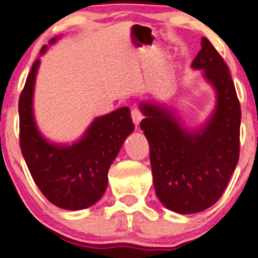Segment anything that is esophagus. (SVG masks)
<instances>
[{
	"label": "esophagus",
	"instance_id": "esophagus-1",
	"mask_svg": "<svg viewBox=\"0 0 258 258\" xmlns=\"http://www.w3.org/2000/svg\"><path fill=\"white\" fill-rule=\"evenodd\" d=\"M131 117H132V121H134V123L136 124V126H139L141 119H143V114H141V112L137 109V108H134V109H132Z\"/></svg>",
	"mask_w": 258,
	"mask_h": 258
}]
</instances>
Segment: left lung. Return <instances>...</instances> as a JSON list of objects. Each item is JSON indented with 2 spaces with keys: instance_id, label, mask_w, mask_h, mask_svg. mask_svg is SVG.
<instances>
[{
  "instance_id": "obj_1",
  "label": "left lung",
  "mask_w": 258,
  "mask_h": 258,
  "mask_svg": "<svg viewBox=\"0 0 258 258\" xmlns=\"http://www.w3.org/2000/svg\"><path fill=\"white\" fill-rule=\"evenodd\" d=\"M192 67L204 70L216 93L215 110L205 126L188 131L163 105H140L145 115L140 127L150 146L156 196L165 208L179 214L213 206L239 159V100L227 63L208 38H202Z\"/></svg>"
}]
</instances>
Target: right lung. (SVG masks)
Here are the masks:
<instances>
[{"label":"right lung","instance_id":"obj_1","mask_svg":"<svg viewBox=\"0 0 258 258\" xmlns=\"http://www.w3.org/2000/svg\"><path fill=\"white\" fill-rule=\"evenodd\" d=\"M57 38L50 39V44ZM47 50L42 48L40 54ZM39 59L34 62L19 99L20 148L38 188L53 205L81 210L99 201L108 186V170L126 137L134 131L131 112L122 107L94 119L72 145H57L40 135L33 114V93Z\"/></svg>","mask_w":258,"mask_h":258}]
</instances>
